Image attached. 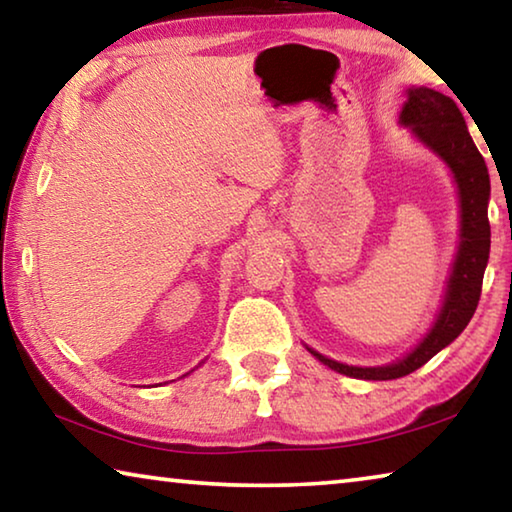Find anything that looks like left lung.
<instances>
[{
	"mask_svg": "<svg viewBox=\"0 0 512 512\" xmlns=\"http://www.w3.org/2000/svg\"><path fill=\"white\" fill-rule=\"evenodd\" d=\"M402 124L411 126L420 140L431 146L449 169H452L458 196H461V248H458L454 273L449 277V289L443 311L431 327L418 348L409 357L381 368H357L332 361L311 350L318 361H323L341 375L357 379H400L411 375L413 370L424 366L433 354H438L445 345L452 343L463 332L474 316L481 298L483 273L490 255V221H488V198H490V176L483 155L476 149L465 119L458 110L456 101L445 97L443 92L429 88L409 90L402 108Z\"/></svg>",
	"mask_w": 512,
	"mask_h": 512,
	"instance_id": "left-lung-1",
	"label": "left lung"
}]
</instances>
